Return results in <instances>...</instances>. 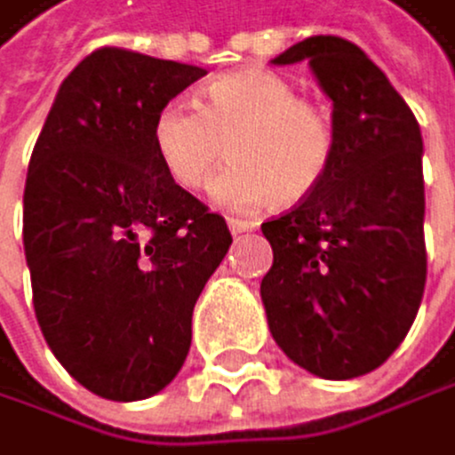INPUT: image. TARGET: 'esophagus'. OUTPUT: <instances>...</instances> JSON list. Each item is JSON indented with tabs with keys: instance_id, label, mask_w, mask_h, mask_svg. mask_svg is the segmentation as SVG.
Returning <instances> with one entry per match:
<instances>
[{
	"instance_id": "1",
	"label": "esophagus",
	"mask_w": 455,
	"mask_h": 455,
	"mask_svg": "<svg viewBox=\"0 0 455 455\" xmlns=\"http://www.w3.org/2000/svg\"><path fill=\"white\" fill-rule=\"evenodd\" d=\"M226 223H229V232H232V235H246V232H251V229H254V223L240 220V218H229Z\"/></svg>"
}]
</instances>
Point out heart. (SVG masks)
<instances>
[{"mask_svg":"<svg viewBox=\"0 0 455 455\" xmlns=\"http://www.w3.org/2000/svg\"><path fill=\"white\" fill-rule=\"evenodd\" d=\"M152 144L180 189H204L226 156L235 164L212 197L229 212H260L299 201L325 180L334 164V124L320 107L297 99L277 73L249 70L209 82L201 107L170 101L152 124Z\"/></svg>","mask_w":455,"mask_h":455,"instance_id":"obj_1","label":"heart"}]
</instances>
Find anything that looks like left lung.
Masks as SVG:
<instances>
[{
  "mask_svg": "<svg viewBox=\"0 0 455 455\" xmlns=\"http://www.w3.org/2000/svg\"><path fill=\"white\" fill-rule=\"evenodd\" d=\"M308 61L337 135L325 180L263 223L275 263L260 283L283 354L323 379L379 368L411 331L427 277L422 132L360 47L311 36L272 64Z\"/></svg>",
  "mask_w": 455,
  "mask_h": 455,
  "instance_id": "obj_1",
  "label": "left lung"
}]
</instances>
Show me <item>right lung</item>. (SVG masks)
<instances>
[{
	"label": "right lung",
	"mask_w": 455,
	"mask_h": 455,
	"mask_svg": "<svg viewBox=\"0 0 455 455\" xmlns=\"http://www.w3.org/2000/svg\"><path fill=\"white\" fill-rule=\"evenodd\" d=\"M204 68L101 47L64 78L25 183V258L50 351L87 391L156 396L189 354L192 311L232 246L226 220L166 175L164 104Z\"/></svg>",
	"instance_id": "obj_1"
}]
</instances>
